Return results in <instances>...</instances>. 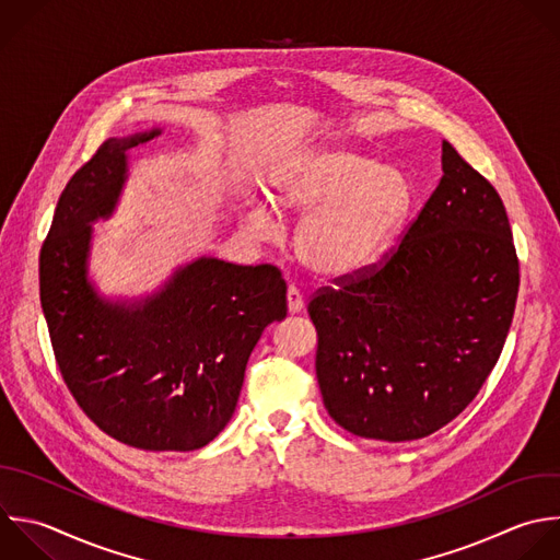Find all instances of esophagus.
I'll list each match as a JSON object with an SVG mask.
<instances>
[{
	"mask_svg": "<svg viewBox=\"0 0 560 560\" xmlns=\"http://www.w3.org/2000/svg\"><path fill=\"white\" fill-rule=\"evenodd\" d=\"M287 306H289V313H300L304 308V295L295 284H291L287 291Z\"/></svg>",
	"mask_w": 560,
	"mask_h": 560,
	"instance_id": "34e87169",
	"label": "esophagus"
}]
</instances>
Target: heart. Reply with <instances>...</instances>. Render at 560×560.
Segmentation results:
<instances>
[{
  "label": "heart",
  "instance_id": "obj_1",
  "mask_svg": "<svg viewBox=\"0 0 560 560\" xmlns=\"http://www.w3.org/2000/svg\"><path fill=\"white\" fill-rule=\"evenodd\" d=\"M411 197L405 175L343 149L300 151L269 182V199L278 210L298 217L311 212L298 232V256L326 280H346L368 269L402 228ZM249 223L269 236L278 217L256 203Z\"/></svg>",
  "mask_w": 560,
  "mask_h": 560
}]
</instances>
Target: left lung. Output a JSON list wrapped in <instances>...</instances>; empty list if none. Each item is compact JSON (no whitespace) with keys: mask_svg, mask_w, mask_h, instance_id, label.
<instances>
[{"mask_svg":"<svg viewBox=\"0 0 560 560\" xmlns=\"http://www.w3.org/2000/svg\"><path fill=\"white\" fill-rule=\"evenodd\" d=\"M400 243L308 300L324 405L346 431L418 440L459 416L514 315L518 258L499 192L448 142Z\"/></svg>","mask_w":560,"mask_h":560,"instance_id":"left-lung-1","label":"left lung"}]
</instances>
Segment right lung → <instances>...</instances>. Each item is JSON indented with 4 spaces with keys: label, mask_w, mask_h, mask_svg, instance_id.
Here are the masks:
<instances>
[{
    "label": "right lung",
    "mask_w": 560,
    "mask_h": 560,
    "mask_svg": "<svg viewBox=\"0 0 560 560\" xmlns=\"http://www.w3.org/2000/svg\"><path fill=\"white\" fill-rule=\"evenodd\" d=\"M158 133L112 138L72 175L42 247L39 291L57 365L85 416L136 448L195 451L232 418L256 341L287 317V282L273 265L201 258L136 308L94 293L90 223L112 214L125 153Z\"/></svg>",
    "instance_id": "obj_1"
}]
</instances>
